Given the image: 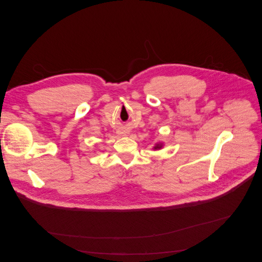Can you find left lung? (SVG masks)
Listing matches in <instances>:
<instances>
[{
	"label": "left lung",
	"mask_w": 262,
	"mask_h": 262,
	"mask_svg": "<svg viewBox=\"0 0 262 262\" xmlns=\"http://www.w3.org/2000/svg\"><path fill=\"white\" fill-rule=\"evenodd\" d=\"M164 146V143H163V142H158V143H156L155 144V146H153V149H161L162 147Z\"/></svg>",
	"instance_id": "left-lung-1"
}]
</instances>
